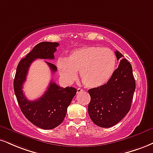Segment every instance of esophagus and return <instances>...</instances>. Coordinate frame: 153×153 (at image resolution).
<instances>
[{"label": "esophagus", "instance_id": "obj_1", "mask_svg": "<svg viewBox=\"0 0 153 153\" xmlns=\"http://www.w3.org/2000/svg\"><path fill=\"white\" fill-rule=\"evenodd\" d=\"M82 91H83V90L81 89V88H78V89H77V93H81Z\"/></svg>", "mask_w": 153, "mask_h": 153}]
</instances>
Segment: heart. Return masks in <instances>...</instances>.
Segmentation results:
<instances>
[{
    "label": "heart",
    "mask_w": 153,
    "mask_h": 153,
    "mask_svg": "<svg viewBox=\"0 0 153 153\" xmlns=\"http://www.w3.org/2000/svg\"><path fill=\"white\" fill-rule=\"evenodd\" d=\"M116 65V56L112 50L98 46H85L73 50L68 58L57 60L60 78L71 83L79 71L80 80L89 88L100 87L113 76Z\"/></svg>",
    "instance_id": "b5f03b06"
}]
</instances>
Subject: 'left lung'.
Returning <instances> with one entry per match:
<instances>
[{"mask_svg":"<svg viewBox=\"0 0 153 153\" xmlns=\"http://www.w3.org/2000/svg\"><path fill=\"white\" fill-rule=\"evenodd\" d=\"M115 53L117 60L123 57L118 51ZM135 90L132 65L123 58L107 83L88 91V114L92 121L101 128L115 126L129 112Z\"/></svg>","mask_w":153,"mask_h":153,"instance_id":"left-lung-1","label":"left lung"}]
</instances>
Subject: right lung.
<instances>
[{"label":"right lung","mask_w":153,"mask_h":153,"mask_svg":"<svg viewBox=\"0 0 153 153\" xmlns=\"http://www.w3.org/2000/svg\"><path fill=\"white\" fill-rule=\"evenodd\" d=\"M59 45L58 43L41 42L19 62L13 82L14 92L18 105L25 117L35 126L44 130L53 129L62 123L77 90L72 87H60L51 81L45 93L40 98L30 101L23 92V84L26 80L29 67L36 59H54V53ZM45 62L52 73L57 67L51 62Z\"/></svg>","instance_id":"add662e5"}]
</instances>
